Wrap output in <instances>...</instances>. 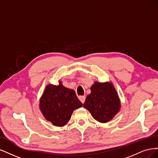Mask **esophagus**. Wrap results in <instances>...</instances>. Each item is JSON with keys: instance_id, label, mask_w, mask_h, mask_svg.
I'll list each match as a JSON object with an SVG mask.
<instances>
[{"instance_id": "obj_1", "label": "esophagus", "mask_w": 158, "mask_h": 158, "mask_svg": "<svg viewBox=\"0 0 158 158\" xmlns=\"http://www.w3.org/2000/svg\"><path fill=\"white\" fill-rule=\"evenodd\" d=\"M78 98H79V99L80 100V101H81V102H82L83 104L85 102V99H86L85 96H79Z\"/></svg>"}]
</instances>
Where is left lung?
I'll list each match as a JSON object with an SVG mask.
<instances>
[{
    "mask_svg": "<svg viewBox=\"0 0 158 158\" xmlns=\"http://www.w3.org/2000/svg\"><path fill=\"white\" fill-rule=\"evenodd\" d=\"M90 90L83 104L84 108L100 123L111 121L121 108L120 99L113 83L95 81L90 86Z\"/></svg>",
    "mask_w": 158,
    "mask_h": 158,
    "instance_id": "left-lung-1",
    "label": "left lung"
}]
</instances>
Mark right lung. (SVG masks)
Masks as SVG:
<instances>
[{"instance_id": "add662e5", "label": "right lung", "mask_w": 158, "mask_h": 158, "mask_svg": "<svg viewBox=\"0 0 158 158\" xmlns=\"http://www.w3.org/2000/svg\"><path fill=\"white\" fill-rule=\"evenodd\" d=\"M58 85L48 84L39 100V108L44 118L54 126L63 127L71 119L73 111L83 106L75 90L65 87L62 81Z\"/></svg>"}]
</instances>
